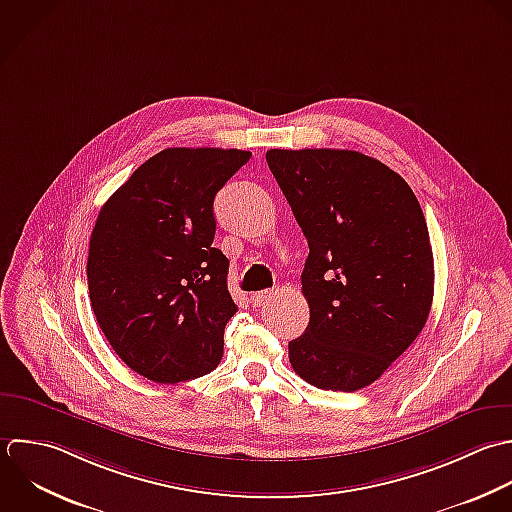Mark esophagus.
<instances>
[{"label": "esophagus", "instance_id": "34e87169", "mask_svg": "<svg viewBox=\"0 0 512 512\" xmlns=\"http://www.w3.org/2000/svg\"><path fill=\"white\" fill-rule=\"evenodd\" d=\"M271 295H273L271 291H259V293H253V295H251V305H253V307H261L265 301H269V299H271Z\"/></svg>", "mask_w": 512, "mask_h": 512}]
</instances>
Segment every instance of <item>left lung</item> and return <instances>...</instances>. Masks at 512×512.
Returning a JSON list of instances; mask_svg holds the SVG:
<instances>
[{
	"label": "left lung",
	"mask_w": 512,
	"mask_h": 512,
	"mask_svg": "<svg viewBox=\"0 0 512 512\" xmlns=\"http://www.w3.org/2000/svg\"><path fill=\"white\" fill-rule=\"evenodd\" d=\"M267 163L309 243L305 333L293 371L325 391L375 383L423 331L435 291L423 209L385 163L349 149H269Z\"/></svg>",
	"instance_id": "1"
}]
</instances>
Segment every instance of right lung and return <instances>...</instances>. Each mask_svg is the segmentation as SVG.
<instances>
[{
    "mask_svg": "<svg viewBox=\"0 0 512 512\" xmlns=\"http://www.w3.org/2000/svg\"><path fill=\"white\" fill-rule=\"evenodd\" d=\"M251 153L169 147L101 207L87 257L95 319L119 359L155 383L211 373L237 313L213 247L217 191Z\"/></svg>",
    "mask_w": 512,
    "mask_h": 512,
    "instance_id": "add662e5",
    "label": "right lung"
}]
</instances>
